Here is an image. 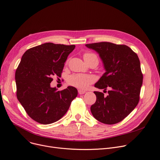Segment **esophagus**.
Segmentation results:
<instances>
[{
  "label": "esophagus",
  "instance_id": "obj_1",
  "mask_svg": "<svg viewBox=\"0 0 160 160\" xmlns=\"http://www.w3.org/2000/svg\"><path fill=\"white\" fill-rule=\"evenodd\" d=\"M86 93V91L81 90V89H79V90H78V93H79L80 95H83V94H84V93Z\"/></svg>",
  "mask_w": 160,
  "mask_h": 160
}]
</instances>
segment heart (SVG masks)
Segmentation results:
<instances>
[{
	"label": "heart",
	"mask_w": 160,
	"mask_h": 160,
	"mask_svg": "<svg viewBox=\"0 0 160 160\" xmlns=\"http://www.w3.org/2000/svg\"><path fill=\"white\" fill-rule=\"evenodd\" d=\"M83 59L86 63L94 60L98 63L97 56L93 53H86L83 54ZM95 80V77L85 74H73L69 77L68 83L70 85L80 89H86L89 84Z\"/></svg>",
	"instance_id": "heart-1"
}]
</instances>
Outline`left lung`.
I'll return each instance as SVG.
<instances>
[{
    "mask_svg": "<svg viewBox=\"0 0 160 160\" xmlns=\"http://www.w3.org/2000/svg\"><path fill=\"white\" fill-rule=\"evenodd\" d=\"M94 50L103 63L105 72L95 83V87L106 90L94 91L97 100L91 106L95 118L102 123L113 124L123 120L139 102L142 74L138 55L127 45L109 42L87 44Z\"/></svg>",
    "mask_w": 160,
    "mask_h": 160,
    "instance_id": "obj_1",
    "label": "left lung"
}]
</instances>
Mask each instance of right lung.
<instances>
[{
  "label": "right lung",
  "mask_w": 160,
  "mask_h": 160,
  "mask_svg": "<svg viewBox=\"0 0 160 160\" xmlns=\"http://www.w3.org/2000/svg\"><path fill=\"white\" fill-rule=\"evenodd\" d=\"M75 45L45 43L24 53L15 72L17 97L31 118L48 124L60 120L69 110L78 91L51 88L53 76L61 77L67 57Z\"/></svg>",
  "instance_id": "add662e5"
}]
</instances>
